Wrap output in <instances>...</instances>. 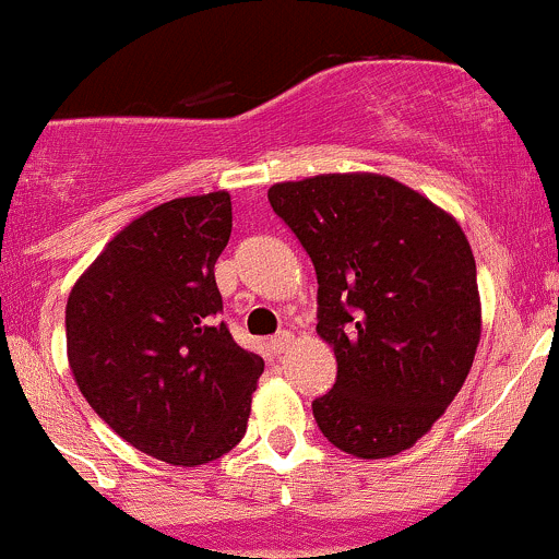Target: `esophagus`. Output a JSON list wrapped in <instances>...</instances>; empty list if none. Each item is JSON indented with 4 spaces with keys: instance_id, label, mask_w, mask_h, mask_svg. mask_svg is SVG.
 <instances>
[{
    "instance_id": "esophagus-1",
    "label": "esophagus",
    "mask_w": 559,
    "mask_h": 559,
    "mask_svg": "<svg viewBox=\"0 0 559 559\" xmlns=\"http://www.w3.org/2000/svg\"><path fill=\"white\" fill-rule=\"evenodd\" d=\"M290 342H293V333L290 331H280L277 336L272 338V349H274V353H285V349L290 347Z\"/></svg>"
}]
</instances>
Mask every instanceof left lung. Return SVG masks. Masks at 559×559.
Segmentation results:
<instances>
[{
	"mask_svg": "<svg viewBox=\"0 0 559 559\" xmlns=\"http://www.w3.org/2000/svg\"><path fill=\"white\" fill-rule=\"evenodd\" d=\"M318 272V333L336 384L312 404L322 436L364 460L423 439L463 388L481 336L463 228L404 182L371 171L269 188Z\"/></svg>",
	"mask_w": 559,
	"mask_h": 559,
	"instance_id": "obj_1",
	"label": "left lung"
}]
</instances>
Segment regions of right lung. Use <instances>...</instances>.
<instances>
[{
    "mask_svg": "<svg viewBox=\"0 0 559 559\" xmlns=\"http://www.w3.org/2000/svg\"><path fill=\"white\" fill-rule=\"evenodd\" d=\"M231 195L153 206L107 241L67 301V358L91 408L140 452L204 465L239 444L263 358L217 320Z\"/></svg>",
    "mask_w": 559,
    "mask_h": 559,
    "instance_id": "add662e5",
    "label": "right lung"
}]
</instances>
